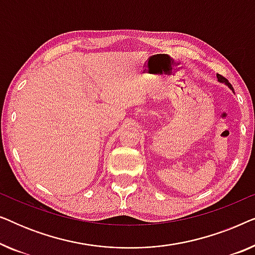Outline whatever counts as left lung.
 <instances>
[{"mask_svg": "<svg viewBox=\"0 0 255 255\" xmlns=\"http://www.w3.org/2000/svg\"><path fill=\"white\" fill-rule=\"evenodd\" d=\"M217 79H218V81H219V82L224 83V85H225V86H228V87H229V88H230V89H231V90H232V92H233V87L231 86V83H230V82L228 81V80H226L225 78H223V76H222V75H219V74H217ZM233 93H235V92H233Z\"/></svg>", "mask_w": 255, "mask_h": 255, "instance_id": "8db88e82", "label": "left lung"}]
</instances>
